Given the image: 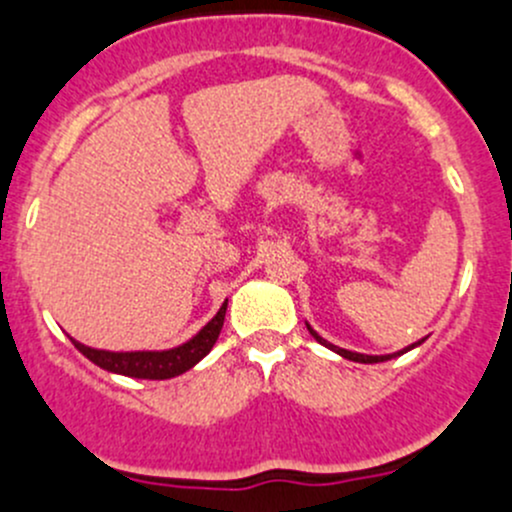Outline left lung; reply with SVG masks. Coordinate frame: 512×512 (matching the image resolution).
Masks as SVG:
<instances>
[{"instance_id": "8db88e82", "label": "left lung", "mask_w": 512, "mask_h": 512, "mask_svg": "<svg viewBox=\"0 0 512 512\" xmlns=\"http://www.w3.org/2000/svg\"><path fill=\"white\" fill-rule=\"evenodd\" d=\"M309 332H312V337L317 339L319 344H324V347H329L332 349V352H337V354H342L344 359H352V361H359V364H376V361H386V359H391V356H396V354H391V356H366V354H356V352H347V349H339V347H334V344H329V342H324L322 337H319L317 332H314V329H309ZM423 342V339H421ZM421 342H416V344H421ZM416 344H411V347H416ZM409 347V349H411ZM406 352V349H404ZM401 352V354H404Z\"/></svg>"}]
</instances>
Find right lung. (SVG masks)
<instances>
[{"label":"right lung","instance_id":"obj_1","mask_svg":"<svg viewBox=\"0 0 512 512\" xmlns=\"http://www.w3.org/2000/svg\"><path fill=\"white\" fill-rule=\"evenodd\" d=\"M225 309L227 302L190 342H185L183 347L168 349V352H101V349L84 347L79 342H74V347L96 366L113 371V374L131 376V379H173V376L193 369L213 349L220 337V329H223Z\"/></svg>","mask_w":512,"mask_h":512}]
</instances>
